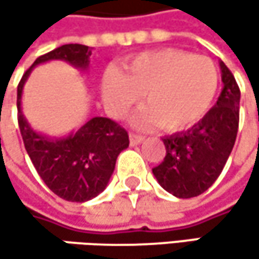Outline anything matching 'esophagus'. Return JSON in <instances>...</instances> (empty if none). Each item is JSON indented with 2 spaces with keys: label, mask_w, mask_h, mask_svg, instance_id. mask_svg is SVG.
<instances>
[{
  "label": "esophagus",
  "mask_w": 259,
  "mask_h": 259,
  "mask_svg": "<svg viewBox=\"0 0 259 259\" xmlns=\"http://www.w3.org/2000/svg\"><path fill=\"white\" fill-rule=\"evenodd\" d=\"M129 139H130V145H138V144H141V142H142V139H144V138H142L141 135L130 133Z\"/></svg>",
  "instance_id": "obj_1"
}]
</instances>
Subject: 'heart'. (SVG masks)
I'll return each instance as SVG.
<instances>
[{"instance_id":"1","label":"heart","mask_w":259,"mask_h":259,"mask_svg":"<svg viewBox=\"0 0 259 259\" xmlns=\"http://www.w3.org/2000/svg\"><path fill=\"white\" fill-rule=\"evenodd\" d=\"M219 76L213 61L179 49L139 54L123 64V72L108 69L102 97L108 112L124 117L144 94V108L133 123H157L165 130H181L199 121L211 108Z\"/></svg>"}]
</instances>
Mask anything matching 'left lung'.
Wrapping results in <instances>:
<instances>
[{
    "label": "left lung",
    "instance_id": "left-lung-1",
    "mask_svg": "<svg viewBox=\"0 0 259 259\" xmlns=\"http://www.w3.org/2000/svg\"><path fill=\"white\" fill-rule=\"evenodd\" d=\"M224 88L216 105L190 129L165 136L163 162L153 168L159 184L177 198L204 193L221 176L237 138L240 88L231 70L219 63Z\"/></svg>",
    "mask_w": 259,
    "mask_h": 259
}]
</instances>
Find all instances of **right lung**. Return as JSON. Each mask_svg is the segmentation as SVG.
<instances>
[{
    "label": "right lung",
    "mask_w": 259,
    "mask_h": 259,
    "mask_svg": "<svg viewBox=\"0 0 259 259\" xmlns=\"http://www.w3.org/2000/svg\"><path fill=\"white\" fill-rule=\"evenodd\" d=\"M90 57L91 49L85 45H63L38 57L18 85V123L26 153L45 184L55 195L72 202L90 201L105 190L118 154L129 147L127 132L109 118L94 117L69 136L49 138L32 130L21 103L24 85L35 66L63 60L87 70Z\"/></svg>",
    "instance_id": "right-lung-1"
}]
</instances>
